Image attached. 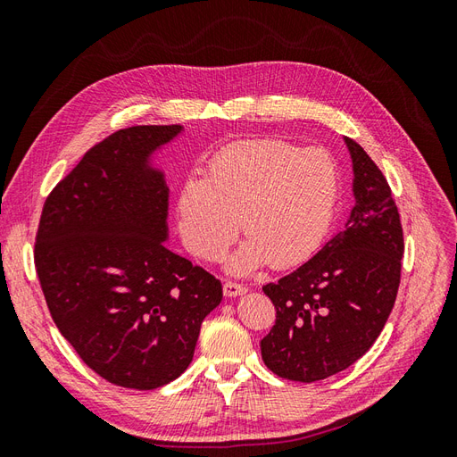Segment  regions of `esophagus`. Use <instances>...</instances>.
<instances>
[{
  "label": "esophagus",
  "mask_w": 457,
  "mask_h": 457,
  "mask_svg": "<svg viewBox=\"0 0 457 457\" xmlns=\"http://www.w3.org/2000/svg\"><path fill=\"white\" fill-rule=\"evenodd\" d=\"M223 292L227 297H240L247 292V287L242 286V284H237V282H225L223 284Z\"/></svg>",
  "instance_id": "obj_1"
}]
</instances>
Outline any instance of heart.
Masks as SVG:
<instances>
[{
	"label": "heart",
	"mask_w": 457,
	"mask_h": 457,
	"mask_svg": "<svg viewBox=\"0 0 457 457\" xmlns=\"http://www.w3.org/2000/svg\"><path fill=\"white\" fill-rule=\"evenodd\" d=\"M341 198L337 160L324 148L278 139L234 143L213 156L207 175L188 177L177 195L179 232L188 250L215 261L247 237L227 262L230 274L265 265L286 269L318 252Z\"/></svg>",
	"instance_id": "obj_1"
}]
</instances>
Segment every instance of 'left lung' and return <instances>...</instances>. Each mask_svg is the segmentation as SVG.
<instances>
[{
    "label": "left lung",
    "mask_w": 457,
    "mask_h": 457,
    "mask_svg": "<svg viewBox=\"0 0 457 457\" xmlns=\"http://www.w3.org/2000/svg\"><path fill=\"white\" fill-rule=\"evenodd\" d=\"M353 162L345 228L276 284L262 286L276 324L261 341L262 362L301 383L326 379L368 353L389 318L404 253L391 188L364 148L343 137Z\"/></svg>",
    "instance_id": "obj_1"
}]
</instances>
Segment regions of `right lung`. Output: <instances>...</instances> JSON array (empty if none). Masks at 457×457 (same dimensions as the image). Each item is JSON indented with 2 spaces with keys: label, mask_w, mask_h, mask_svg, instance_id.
I'll list each match as a JSON object with an SVG mask.
<instances>
[{
  "label": "right lung",
  "mask_w": 457,
  "mask_h": 457,
  "mask_svg": "<svg viewBox=\"0 0 457 457\" xmlns=\"http://www.w3.org/2000/svg\"><path fill=\"white\" fill-rule=\"evenodd\" d=\"M183 126H137L93 146L49 195L36 270L62 337L95 373L150 391L195 356L204 318L223 299L210 272L168 250L158 152Z\"/></svg>",
  "instance_id": "right-lung-1"
}]
</instances>
